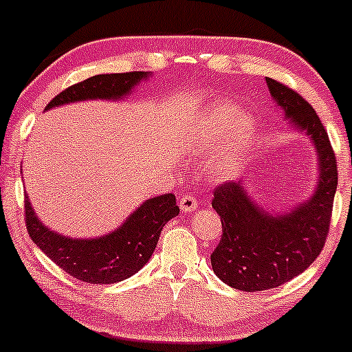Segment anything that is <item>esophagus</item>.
Returning a JSON list of instances; mask_svg holds the SVG:
<instances>
[{"label": "esophagus", "instance_id": "obj_1", "mask_svg": "<svg viewBox=\"0 0 352 352\" xmlns=\"http://www.w3.org/2000/svg\"><path fill=\"white\" fill-rule=\"evenodd\" d=\"M179 205H180V210L184 213H192V212H195L197 208H199V201H197L195 197L190 195V193H187V195H184V197H180Z\"/></svg>", "mask_w": 352, "mask_h": 352}]
</instances>
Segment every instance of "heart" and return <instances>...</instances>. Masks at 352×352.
Wrapping results in <instances>:
<instances>
[{"label": "heart", "mask_w": 352, "mask_h": 352, "mask_svg": "<svg viewBox=\"0 0 352 352\" xmlns=\"http://www.w3.org/2000/svg\"><path fill=\"white\" fill-rule=\"evenodd\" d=\"M254 119L250 112L220 100L213 104L188 131L187 147L199 157H207L220 148L208 167L210 179L225 182L233 179L243 167V160L253 142Z\"/></svg>", "instance_id": "heart-1"}]
</instances>
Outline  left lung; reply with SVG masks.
Segmentation results:
<instances>
[{
  "label": "left lung",
  "instance_id": "left-lung-1",
  "mask_svg": "<svg viewBox=\"0 0 352 352\" xmlns=\"http://www.w3.org/2000/svg\"><path fill=\"white\" fill-rule=\"evenodd\" d=\"M266 84L285 119L313 142L318 182L309 199L286 213L258 205L243 180L215 190L212 207L220 215L221 240L210 256L212 268L228 286L248 293L285 285L316 260L328 236L338 187L336 157L314 109L285 84L274 79Z\"/></svg>",
  "mask_w": 352,
  "mask_h": 352
}]
</instances>
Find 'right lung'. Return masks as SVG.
I'll list each match as a JSON object with an SVG mask.
<instances>
[{"instance_id": "right-lung-1", "label": "right lung", "mask_w": 352, "mask_h": 352, "mask_svg": "<svg viewBox=\"0 0 352 352\" xmlns=\"http://www.w3.org/2000/svg\"><path fill=\"white\" fill-rule=\"evenodd\" d=\"M151 72L92 76L67 87L46 106V111L82 100H120ZM175 195L153 197L134 210L114 232L96 238H72L47 228L36 215L31 200L24 197L26 228L31 240L71 276L92 285H111L127 280L151 260L159 236L168 220L179 215Z\"/></svg>"}]
</instances>
